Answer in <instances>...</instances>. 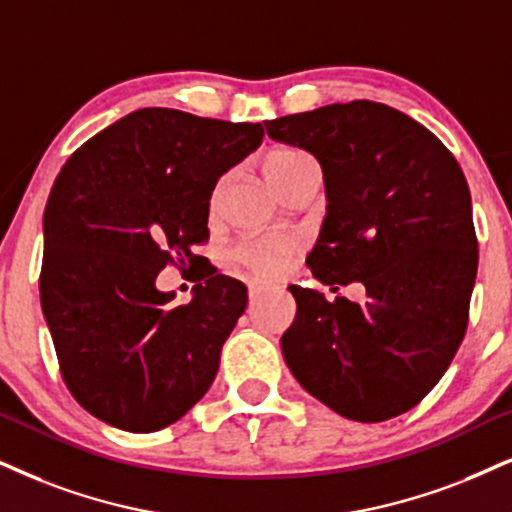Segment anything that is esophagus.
Segmentation results:
<instances>
[{
    "label": "esophagus",
    "instance_id": "34e87169",
    "mask_svg": "<svg viewBox=\"0 0 512 512\" xmlns=\"http://www.w3.org/2000/svg\"><path fill=\"white\" fill-rule=\"evenodd\" d=\"M271 286H267V283H260V281H252L248 286V295L250 300H257V297H262L264 293H269Z\"/></svg>",
    "mask_w": 512,
    "mask_h": 512
}]
</instances>
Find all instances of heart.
Segmentation results:
<instances>
[{"label":"heart","instance_id":"heart-1","mask_svg":"<svg viewBox=\"0 0 512 512\" xmlns=\"http://www.w3.org/2000/svg\"><path fill=\"white\" fill-rule=\"evenodd\" d=\"M307 155L295 151V148H271V151L264 155V177L274 189H281L286 181L293 177L297 167L307 163ZM219 189L212 193V208L217 205ZM297 252V243L293 238L286 236H262V238H250V241L241 243L236 248V262L250 271V274L269 278L278 276L283 269L288 267L293 255Z\"/></svg>","mask_w":512,"mask_h":512}]
</instances>
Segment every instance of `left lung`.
Segmentation results:
<instances>
[{
  "label": "left lung",
  "instance_id": "obj_1",
  "mask_svg": "<svg viewBox=\"0 0 512 512\" xmlns=\"http://www.w3.org/2000/svg\"><path fill=\"white\" fill-rule=\"evenodd\" d=\"M309 151L328 212L307 264L316 281H359L366 302L290 286L283 333L295 380L359 423L406 413L439 383L468 328L477 236L461 165L430 129L385 103H331L267 122Z\"/></svg>",
  "mask_w": 512,
  "mask_h": 512
}]
</instances>
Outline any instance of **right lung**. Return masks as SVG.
<instances>
[{
	"instance_id": "1",
	"label": "right lung",
	"mask_w": 512,
	"mask_h": 512,
	"mask_svg": "<svg viewBox=\"0 0 512 512\" xmlns=\"http://www.w3.org/2000/svg\"><path fill=\"white\" fill-rule=\"evenodd\" d=\"M257 122L141 108L70 155L44 210L40 300L68 390L103 423L155 432L210 390L245 312L241 281L198 271L172 304L155 278L210 236L217 179L262 144Z\"/></svg>"
}]
</instances>
